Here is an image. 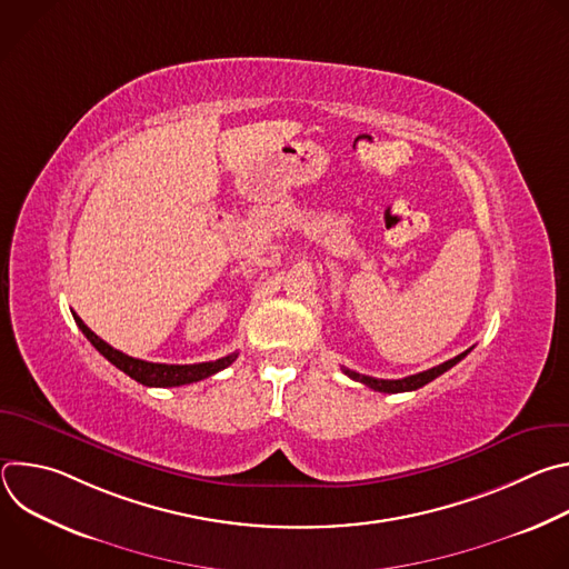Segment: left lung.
<instances>
[{
  "label": "left lung",
  "instance_id": "left-lung-1",
  "mask_svg": "<svg viewBox=\"0 0 569 569\" xmlns=\"http://www.w3.org/2000/svg\"><path fill=\"white\" fill-rule=\"evenodd\" d=\"M468 353H470V349H468V351H463V353H459L457 358H452V360H448V362L439 365V367H432V369H428V371H421V373H415V376H408V378H400V380H382V378H371V376H362V373H358V371H351V369H345V373H347L349 378H353V380H358V382H362V385H367V387L376 389V391H385V393L415 391V389H419V387L428 385L430 380H435L437 376H441L443 371H448L450 367H455V365H457L459 360H463Z\"/></svg>",
  "mask_w": 569,
  "mask_h": 569
}]
</instances>
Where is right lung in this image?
<instances>
[{"label":"right lung","mask_w":569,"mask_h":569,"mask_svg":"<svg viewBox=\"0 0 569 569\" xmlns=\"http://www.w3.org/2000/svg\"><path fill=\"white\" fill-rule=\"evenodd\" d=\"M78 329L83 331V336L92 342V347L106 358L110 360L117 369H121L123 373H128L132 380L146 385V387H180V385H191L198 380H204L218 371H222L224 367H229L238 353H229L220 360L213 362H198V365H159V362H146L132 356H126L121 351H117L114 347H110L108 342H103L94 331H90L86 327V321L80 319L76 312H71Z\"/></svg>","instance_id":"add662e5"}]
</instances>
